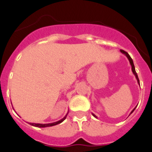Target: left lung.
I'll return each mask as SVG.
<instances>
[{
    "label": "left lung",
    "instance_id": "8db88e82",
    "mask_svg": "<svg viewBox=\"0 0 152 152\" xmlns=\"http://www.w3.org/2000/svg\"><path fill=\"white\" fill-rule=\"evenodd\" d=\"M121 52L123 54H125V56L127 57L128 59H129V61L130 64H131V66H132V72H133V74H134L135 76H136V78H137V82H138V83H139V84H140L139 78H138V76H137V72H136V70H135V66H134V64H133V61H132V58H131V57H130V56H129V53H128L127 52H125V50H121ZM135 109H136V107H135V108L133 109V110H132V112H131V113H132V112H133V111L135 110ZM92 115L94 116L95 118H97V117H96V116H95V114H94V113H92Z\"/></svg>",
    "mask_w": 152,
    "mask_h": 152
}]
</instances>
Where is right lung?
<instances>
[{
    "label": "right lung",
    "instance_id": "add662e5",
    "mask_svg": "<svg viewBox=\"0 0 152 152\" xmlns=\"http://www.w3.org/2000/svg\"><path fill=\"white\" fill-rule=\"evenodd\" d=\"M67 115H68V113H67L66 115L64 116V118L61 119L58 121H56V122H53V123H49V124H39V123H29L30 125H33V126H35V127H39V128H45V127H50V126H53V125H58L60 123H61L62 121L64 120H65V118H66Z\"/></svg>",
    "mask_w": 152,
    "mask_h": 152
}]
</instances>
